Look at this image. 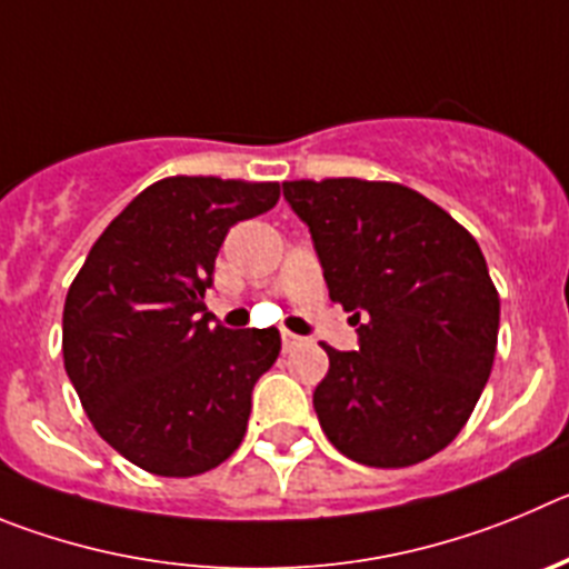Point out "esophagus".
Returning a JSON list of instances; mask_svg holds the SVG:
<instances>
[{
  "instance_id": "esophagus-1",
  "label": "esophagus",
  "mask_w": 569,
  "mask_h": 569,
  "mask_svg": "<svg viewBox=\"0 0 569 569\" xmlns=\"http://www.w3.org/2000/svg\"><path fill=\"white\" fill-rule=\"evenodd\" d=\"M280 340H283V348H286V351H295V348L306 346V337L291 335V331H283V335H280Z\"/></svg>"
}]
</instances>
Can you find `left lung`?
Wrapping results in <instances>:
<instances>
[{"mask_svg": "<svg viewBox=\"0 0 569 569\" xmlns=\"http://www.w3.org/2000/svg\"><path fill=\"white\" fill-rule=\"evenodd\" d=\"M360 351L326 346L320 428L342 457L408 468L448 448L490 377L499 291L473 234L393 181H286Z\"/></svg>", "mask_w": 569, "mask_h": 569, "instance_id": "left-lung-1", "label": "left lung"}]
</instances>
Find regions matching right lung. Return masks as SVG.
Segmentation results:
<instances>
[{"mask_svg":"<svg viewBox=\"0 0 569 569\" xmlns=\"http://www.w3.org/2000/svg\"><path fill=\"white\" fill-rule=\"evenodd\" d=\"M280 183L172 176L132 198L70 283L64 371L107 445L156 476L232 457L278 329L232 331L203 306L229 227L278 203Z\"/></svg>","mask_w":569,"mask_h":569,"instance_id":"1","label":"right lung"}]
</instances>
